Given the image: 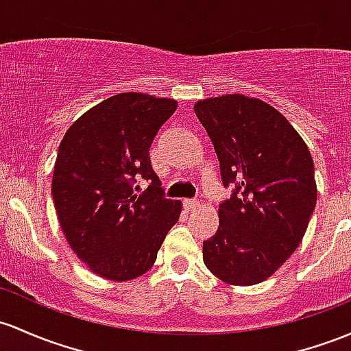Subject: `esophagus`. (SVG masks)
I'll return each instance as SVG.
<instances>
[{"instance_id": "obj_1", "label": "esophagus", "mask_w": 351, "mask_h": 351, "mask_svg": "<svg viewBox=\"0 0 351 351\" xmlns=\"http://www.w3.org/2000/svg\"><path fill=\"white\" fill-rule=\"evenodd\" d=\"M184 207H186L187 210H195L199 207V201L197 199H186V201H184Z\"/></svg>"}]
</instances>
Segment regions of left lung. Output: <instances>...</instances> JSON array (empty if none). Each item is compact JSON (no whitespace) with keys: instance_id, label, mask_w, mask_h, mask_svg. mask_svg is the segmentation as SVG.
Listing matches in <instances>:
<instances>
[{"instance_id":"8db88e82","label":"left lung","mask_w":351,"mask_h":351,"mask_svg":"<svg viewBox=\"0 0 351 351\" xmlns=\"http://www.w3.org/2000/svg\"><path fill=\"white\" fill-rule=\"evenodd\" d=\"M219 159L231 197L202 258L221 281H265L300 246L316 206L315 165L300 134L266 101L236 95L194 107Z\"/></svg>"}]
</instances>
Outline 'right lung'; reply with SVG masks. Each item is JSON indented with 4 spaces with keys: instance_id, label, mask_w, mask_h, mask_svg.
<instances>
[{
    "instance_id": "obj_1",
    "label": "right lung",
    "mask_w": 351,
    "mask_h": 351,
    "mask_svg": "<svg viewBox=\"0 0 351 351\" xmlns=\"http://www.w3.org/2000/svg\"><path fill=\"white\" fill-rule=\"evenodd\" d=\"M177 101L129 92L85 112L58 147L51 194L70 247L105 280L129 281L152 267L179 219L149 149ZM141 182L147 189L138 193Z\"/></svg>"
}]
</instances>
